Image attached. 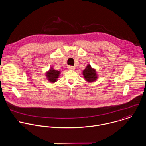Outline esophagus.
Listing matches in <instances>:
<instances>
[{
	"instance_id": "esophagus-1",
	"label": "esophagus",
	"mask_w": 146,
	"mask_h": 146,
	"mask_svg": "<svg viewBox=\"0 0 146 146\" xmlns=\"http://www.w3.org/2000/svg\"><path fill=\"white\" fill-rule=\"evenodd\" d=\"M68 68L69 70H74L76 69L74 66H68Z\"/></svg>"
}]
</instances>
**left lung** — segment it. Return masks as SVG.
<instances>
[{
    "label": "left lung",
    "mask_w": 146,
    "mask_h": 146,
    "mask_svg": "<svg viewBox=\"0 0 146 146\" xmlns=\"http://www.w3.org/2000/svg\"><path fill=\"white\" fill-rule=\"evenodd\" d=\"M82 73L85 80L88 82H94L98 78L96 69L92 68L90 64H88L86 66L85 69L83 70Z\"/></svg>",
    "instance_id": "left-lung-1"
}]
</instances>
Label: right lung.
Returning <instances> with one entry per match:
<instances>
[{
	"label": "right lung",
	"mask_w": 146,
	"mask_h": 146,
	"mask_svg": "<svg viewBox=\"0 0 146 146\" xmlns=\"http://www.w3.org/2000/svg\"><path fill=\"white\" fill-rule=\"evenodd\" d=\"M60 73V71L56 70L54 69L52 67H50L49 70L46 73L47 80L51 83H54L56 82L58 80Z\"/></svg>",
	"instance_id": "1"
}]
</instances>
